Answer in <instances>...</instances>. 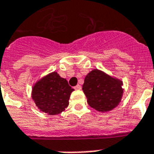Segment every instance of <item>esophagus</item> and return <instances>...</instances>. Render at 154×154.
Returning <instances> with one entry per match:
<instances>
[{"label":"esophagus","instance_id":"esophagus-1","mask_svg":"<svg viewBox=\"0 0 154 154\" xmlns=\"http://www.w3.org/2000/svg\"><path fill=\"white\" fill-rule=\"evenodd\" d=\"M75 89H82V86L80 85H76V86L74 87Z\"/></svg>","mask_w":154,"mask_h":154}]
</instances>
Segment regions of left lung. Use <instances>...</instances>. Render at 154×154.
I'll return each instance as SVG.
<instances>
[{
    "instance_id": "left-lung-1",
    "label": "left lung",
    "mask_w": 154,
    "mask_h": 154,
    "mask_svg": "<svg viewBox=\"0 0 154 154\" xmlns=\"http://www.w3.org/2000/svg\"><path fill=\"white\" fill-rule=\"evenodd\" d=\"M122 82L107 75L102 71L94 69L85 78L82 90L87 102L97 111L107 112L119 104L123 94Z\"/></svg>"
}]
</instances>
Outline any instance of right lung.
<instances>
[{
  "mask_svg": "<svg viewBox=\"0 0 154 154\" xmlns=\"http://www.w3.org/2000/svg\"><path fill=\"white\" fill-rule=\"evenodd\" d=\"M73 90L66 79L53 72L36 83L32 97L42 112L56 115L63 112L69 105L70 94Z\"/></svg>",
  "mask_w": 154,
  "mask_h": 154,
  "instance_id": "1",
  "label": "right lung"
}]
</instances>
